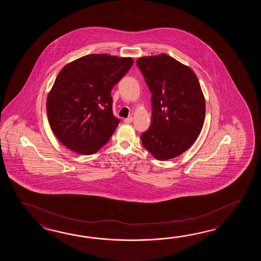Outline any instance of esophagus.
Segmentation results:
<instances>
[{
  "instance_id": "1",
  "label": "esophagus",
  "mask_w": 261,
  "mask_h": 261,
  "mask_svg": "<svg viewBox=\"0 0 261 261\" xmlns=\"http://www.w3.org/2000/svg\"><path fill=\"white\" fill-rule=\"evenodd\" d=\"M133 117H127V118H125V119H124V122L126 123V124H129V123L133 122Z\"/></svg>"
}]
</instances>
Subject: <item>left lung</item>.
Returning <instances> with one entry per match:
<instances>
[{"mask_svg":"<svg viewBox=\"0 0 261 261\" xmlns=\"http://www.w3.org/2000/svg\"><path fill=\"white\" fill-rule=\"evenodd\" d=\"M152 93V120L142 133L145 149L159 161L181 155L200 135L205 100L195 72L166 54L136 61Z\"/></svg>","mask_w":261,"mask_h":261,"instance_id":"8db88e82","label":"left lung"}]
</instances>
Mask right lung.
Wrapping results in <instances>:
<instances>
[{
  "label": "right lung",
  "mask_w": 261,
  "mask_h": 261,
  "mask_svg": "<svg viewBox=\"0 0 261 261\" xmlns=\"http://www.w3.org/2000/svg\"><path fill=\"white\" fill-rule=\"evenodd\" d=\"M132 58L91 54L70 62L46 100L50 128L78 154L91 155L109 141L120 120L113 114V87L133 66Z\"/></svg>",
  "instance_id": "right-lung-1"
}]
</instances>
